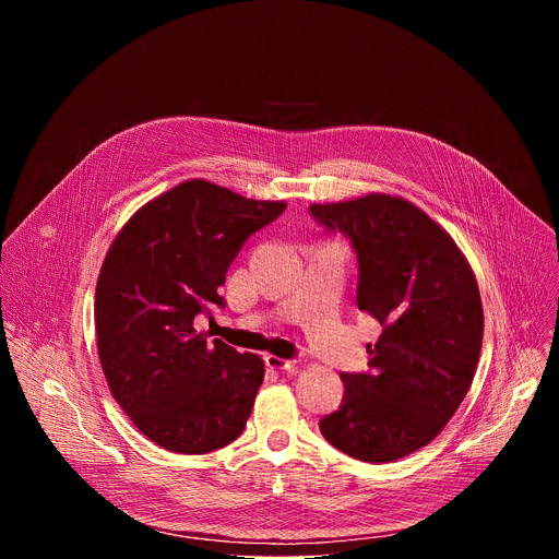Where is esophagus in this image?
Wrapping results in <instances>:
<instances>
[{
    "mask_svg": "<svg viewBox=\"0 0 559 559\" xmlns=\"http://www.w3.org/2000/svg\"><path fill=\"white\" fill-rule=\"evenodd\" d=\"M265 362H267V367H270V369H274V371H283V369H294L298 360H294V358L285 360V358H278V356H272V354H270V356H265Z\"/></svg>",
    "mask_w": 559,
    "mask_h": 559,
    "instance_id": "obj_1",
    "label": "esophagus"
}]
</instances>
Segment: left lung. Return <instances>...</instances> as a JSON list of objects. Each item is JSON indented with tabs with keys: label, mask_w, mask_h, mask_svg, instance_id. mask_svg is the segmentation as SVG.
Returning a JSON list of instances; mask_svg holds the SVG:
<instances>
[{
	"label": "left lung",
	"mask_w": 559,
	"mask_h": 559,
	"mask_svg": "<svg viewBox=\"0 0 559 559\" xmlns=\"http://www.w3.org/2000/svg\"><path fill=\"white\" fill-rule=\"evenodd\" d=\"M358 259L356 302L382 328L369 369L341 373V407L321 418L330 444L362 462H391L429 444L473 382L485 316L475 276L453 238L405 199L309 205Z\"/></svg>",
	"instance_id": "8db88e82"
}]
</instances>
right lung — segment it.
Here are the masks:
<instances>
[{
    "mask_svg": "<svg viewBox=\"0 0 559 559\" xmlns=\"http://www.w3.org/2000/svg\"><path fill=\"white\" fill-rule=\"evenodd\" d=\"M285 207L194 179L145 203L112 241L95 294L99 360L115 401L158 447L197 455L243 433L265 365L194 323L225 307L231 261Z\"/></svg>",
    "mask_w": 559,
    "mask_h": 559,
    "instance_id": "right-lung-1",
    "label": "right lung"
}]
</instances>
